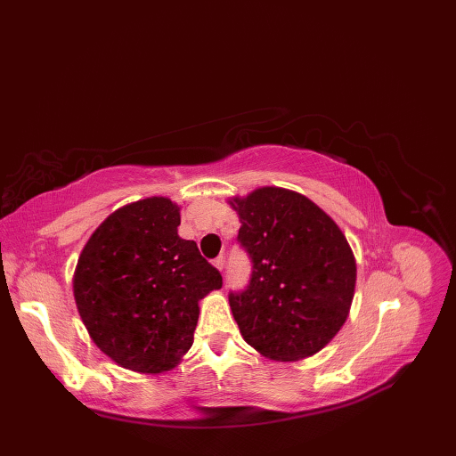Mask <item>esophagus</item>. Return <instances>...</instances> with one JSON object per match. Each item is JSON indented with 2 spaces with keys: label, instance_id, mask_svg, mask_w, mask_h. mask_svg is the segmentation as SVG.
Listing matches in <instances>:
<instances>
[{
  "label": "esophagus",
  "instance_id": "1",
  "mask_svg": "<svg viewBox=\"0 0 456 456\" xmlns=\"http://www.w3.org/2000/svg\"><path fill=\"white\" fill-rule=\"evenodd\" d=\"M214 266H216V270H220V272H224V268H225V258L224 256H218L214 260Z\"/></svg>",
  "mask_w": 456,
  "mask_h": 456
}]
</instances>
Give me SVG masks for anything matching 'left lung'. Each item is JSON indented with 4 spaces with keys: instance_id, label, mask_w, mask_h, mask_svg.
I'll return each mask as SVG.
<instances>
[{
    "instance_id": "obj_1",
    "label": "left lung",
    "mask_w": 456,
    "mask_h": 456,
    "mask_svg": "<svg viewBox=\"0 0 456 456\" xmlns=\"http://www.w3.org/2000/svg\"><path fill=\"white\" fill-rule=\"evenodd\" d=\"M249 253L248 290L231 294L244 340L262 356L296 362L322 351L349 316L356 260L342 229L294 190L262 186L227 201Z\"/></svg>"
}]
</instances>
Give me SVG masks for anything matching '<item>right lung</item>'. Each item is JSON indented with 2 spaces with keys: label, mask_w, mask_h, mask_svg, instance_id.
Here are the masks:
<instances>
[{
  "label": "right lung",
  "mask_w": 456,
  "mask_h": 456,
  "mask_svg": "<svg viewBox=\"0 0 456 456\" xmlns=\"http://www.w3.org/2000/svg\"><path fill=\"white\" fill-rule=\"evenodd\" d=\"M179 224L170 198L133 201L107 216L77 260L74 297L92 342L136 373L174 370L194 344L200 301L222 289Z\"/></svg>",
  "instance_id": "add662e5"
}]
</instances>
